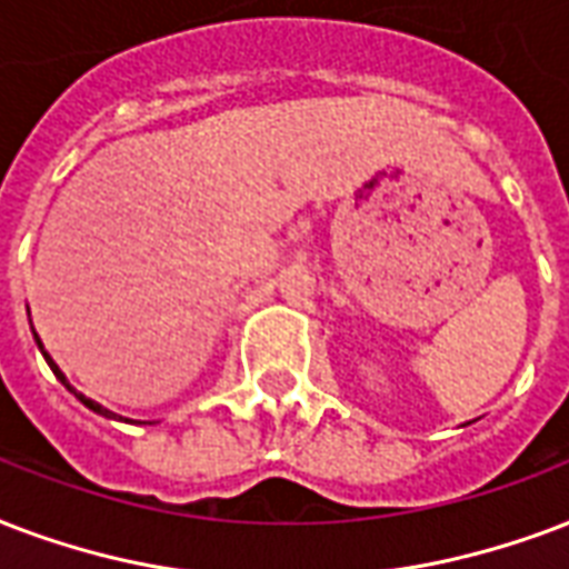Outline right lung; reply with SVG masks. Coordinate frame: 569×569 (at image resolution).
<instances>
[{"label": "right lung", "mask_w": 569, "mask_h": 569, "mask_svg": "<svg viewBox=\"0 0 569 569\" xmlns=\"http://www.w3.org/2000/svg\"><path fill=\"white\" fill-rule=\"evenodd\" d=\"M34 340H38V333H34ZM38 349H41V352H43L41 340H38ZM43 358H47V363H50V370H53L56 376H59V379L64 381V376H62V372H59V367H56V363H53V358H50V355H47V352H43ZM64 388H68V390H73L71 385H68V381H64ZM73 393H77V390H73ZM77 397H80V402H82V406H89V409H92V411H98V415H110V418H112V411H107V409H103V406H98V402H94V400H89V397H82V393H77Z\"/></svg>", "instance_id": "add662e5"}]
</instances>
